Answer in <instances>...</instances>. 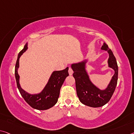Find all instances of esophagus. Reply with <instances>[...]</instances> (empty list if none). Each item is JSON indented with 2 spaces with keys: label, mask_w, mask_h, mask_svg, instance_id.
I'll return each mask as SVG.
<instances>
[{
  "label": "esophagus",
  "mask_w": 134,
  "mask_h": 134,
  "mask_svg": "<svg viewBox=\"0 0 134 134\" xmlns=\"http://www.w3.org/2000/svg\"><path fill=\"white\" fill-rule=\"evenodd\" d=\"M69 75H73V70H72L71 68H70V67L69 69Z\"/></svg>",
  "instance_id": "obj_1"
}]
</instances>
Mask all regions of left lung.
<instances>
[{"label": "left lung", "instance_id": "left-lung-1", "mask_svg": "<svg viewBox=\"0 0 134 134\" xmlns=\"http://www.w3.org/2000/svg\"><path fill=\"white\" fill-rule=\"evenodd\" d=\"M101 49L109 53L108 64L114 71L113 76L105 90H100L91 81L86 70L87 59L72 64L71 65L74 71L73 76L75 79L76 92L79 99L82 104L91 107H99L106 104L113 95L118 83V66L115 57L105 43H103Z\"/></svg>", "mask_w": 134, "mask_h": 134}]
</instances>
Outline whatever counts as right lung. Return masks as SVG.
<instances>
[{
    "label": "right lung",
    "instance_id": "obj_1",
    "mask_svg": "<svg viewBox=\"0 0 134 134\" xmlns=\"http://www.w3.org/2000/svg\"><path fill=\"white\" fill-rule=\"evenodd\" d=\"M27 48V43H26L23 49L21 50L18 54L16 62L15 76L18 89L24 100L33 109L39 110L49 109L52 107L58 101L60 89L65 78L69 75L68 72L69 67H67L63 70L53 71L47 84L41 92L36 94H29L21 88L20 84V76L18 73L20 58Z\"/></svg>",
    "mask_w": 134,
    "mask_h": 134
}]
</instances>
